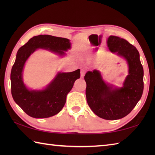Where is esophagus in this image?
Returning <instances> with one entry per match:
<instances>
[{"label":"esophagus","mask_w":155,"mask_h":155,"mask_svg":"<svg viewBox=\"0 0 155 155\" xmlns=\"http://www.w3.org/2000/svg\"><path fill=\"white\" fill-rule=\"evenodd\" d=\"M84 74H85V70H84V69H81V77L82 78L84 77Z\"/></svg>","instance_id":"1"}]
</instances>
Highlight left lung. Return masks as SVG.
<instances>
[{
    "label": "left lung",
    "mask_w": 155,
    "mask_h": 155,
    "mask_svg": "<svg viewBox=\"0 0 155 155\" xmlns=\"http://www.w3.org/2000/svg\"><path fill=\"white\" fill-rule=\"evenodd\" d=\"M107 45L111 52L126 59L129 73L123 87L113 88L103 81L99 71L87 72L84 76L86 97L88 106L98 117L117 120L129 114L140 99L144 72L139 51L127 40L112 35L108 38Z\"/></svg>",
    "instance_id": "1"
}]
</instances>
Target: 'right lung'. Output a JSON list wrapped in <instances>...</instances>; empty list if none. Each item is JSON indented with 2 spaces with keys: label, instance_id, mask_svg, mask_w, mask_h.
Instances as JSON below:
<instances>
[{
  "label": "right lung",
  "instance_id": "add662e5",
  "mask_svg": "<svg viewBox=\"0 0 155 155\" xmlns=\"http://www.w3.org/2000/svg\"><path fill=\"white\" fill-rule=\"evenodd\" d=\"M38 48L49 49L63 55L71 48L69 40L51 35H38L31 38L18 49L11 73V94L15 103L29 116L48 118L58 114L66 103L67 94L74 81L80 78V69L71 72H60L45 90H28L23 83L22 69L26 61Z\"/></svg>",
  "mask_w": 155,
  "mask_h": 155
}]
</instances>
